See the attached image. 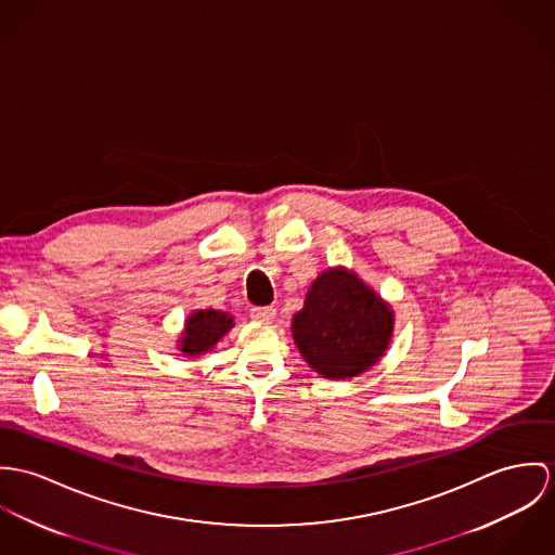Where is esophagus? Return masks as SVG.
<instances>
[{
    "label": "esophagus",
    "mask_w": 555,
    "mask_h": 555,
    "mask_svg": "<svg viewBox=\"0 0 555 555\" xmlns=\"http://www.w3.org/2000/svg\"><path fill=\"white\" fill-rule=\"evenodd\" d=\"M250 319L259 323H272L276 319V308L274 307H255L250 308Z\"/></svg>",
    "instance_id": "34e87169"
}]
</instances>
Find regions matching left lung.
<instances>
[{
    "instance_id": "8db88e82",
    "label": "left lung",
    "mask_w": 555,
    "mask_h": 555,
    "mask_svg": "<svg viewBox=\"0 0 555 555\" xmlns=\"http://www.w3.org/2000/svg\"><path fill=\"white\" fill-rule=\"evenodd\" d=\"M396 314L353 270L334 266L308 287L305 307L292 319L294 343L323 378L364 374L387 351Z\"/></svg>"
}]
</instances>
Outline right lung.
<instances>
[{"mask_svg": "<svg viewBox=\"0 0 555 555\" xmlns=\"http://www.w3.org/2000/svg\"><path fill=\"white\" fill-rule=\"evenodd\" d=\"M232 327H234V317L225 310H217V308L193 310L185 319V325L177 340V349L185 358H199L212 351Z\"/></svg>", "mask_w": 555, "mask_h": 555, "instance_id": "add662e5", "label": "right lung"}]
</instances>
